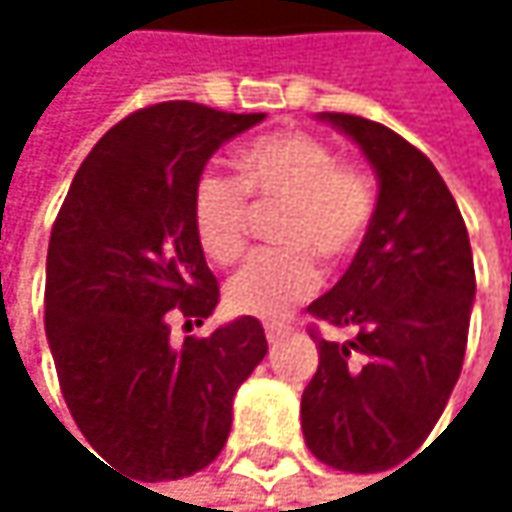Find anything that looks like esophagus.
Returning <instances> with one entry per match:
<instances>
[{
	"label": "esophagus",
	"mask_w": 512,
	"mask_h": 512,
	"mask_svg": "<svg viewBox=\"0 0 512 512\" xmlns=\"http://www.w3.org/2000/svg\"><path fill=\"white\" fill-rule=\"evenodd\" d=\"M290 326H284V323H275V320H269V323H263V332H266V341H278L284 332H287Z\"/></svg>",
	"instance_id": "obj_1"
}]
</instances>
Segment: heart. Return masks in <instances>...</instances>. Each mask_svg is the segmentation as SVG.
I'll return each mask as SVG.
<instances>
[{
  "mask_svg": "<svg viewBox=\"0 0 512 512\" xmlns=\"http://www.w3.org/2000/svg\"><path fill=\"white\" fill-rule=\"evenodd\" d=\"M281 201L275 237L284 249L252 255L231 275L225 296L237 314L281 317L320 284L314 255L341 263L356 255L376 210L370 177L338 162L335 151L299 130H281L249 142L237 156V180L219 171L201 174L192 195V222L204 255L234 263L246 252L249 201Z\"/></svg>",
  "mask_w": 512,
  "mask_h": 512,
  "instance_id": "1",
  "label": "heart"
}]
</instances>
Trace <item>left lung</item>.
<instances>
[{"label":"left lung","instance_id":"obj_1","mask_svg":"<svg viewBox=\"0 0 512 512\" xmlns=\"http://www.w3.org/2000/svg\"><path fill=\"white\" fill-rule=\"evenodd\" d=\"M376 171L367 237L344 278L308 305L350 341L311 329L320 364L302 391V433L320 462L373 474L415 454L460 379L474 260L460 207L436 165L394 130L323 112Z\"/></svg>","mask_w":512,"mask_h":512}]
</instances>
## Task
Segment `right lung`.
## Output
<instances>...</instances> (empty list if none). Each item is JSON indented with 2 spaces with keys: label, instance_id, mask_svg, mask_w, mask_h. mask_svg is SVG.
I'll list each match as a JSON object with an SVG mask.
<instances>
[{
  "label": "right lung",
  "instance_id": "1",
  "mask_svg": "<svg viewBox=\"0 0 512 512\" xmlns=\"http://www.w3.org/2000/svg\"><path fill=\"white\" fill-rule=\"evenodd\" d=\"M260 121L189 100L139 109L91 148L52 225L44 323L64 403L103 460L148 483L222 454L234 394L266 356L255 317L171 341L174 317L201 326L219 302L195 183Z\"/></svg>",
  "mask_w": 512,
  "mask_h": 512
}]
</instances>
